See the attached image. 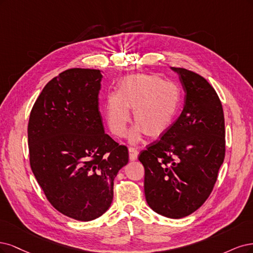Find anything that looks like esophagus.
I'll list each match as a JSON object with an SVG mask.
<instances>
[{
	"mask_svg": "<svg viewBox=\"0 0 253 253\" xmlns=\"http://www.w3.org/2000/svg\"><path fill=\"white\" fill-rule=\"evenodd\" d=\"M129 159L131 161H135L138 156V150L135 147H129Z\"/></svg>",
	"mask_w": 253,
	"mask_h": 253,
	"instance_id": "esophagus-1",
	"label": "esophagus"
}]
</instances>
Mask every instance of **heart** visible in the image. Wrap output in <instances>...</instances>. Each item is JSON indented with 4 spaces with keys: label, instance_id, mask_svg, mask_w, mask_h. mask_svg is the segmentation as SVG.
<instances>
[{
    "label": "heart",
    "instance_id": "obj_1",
    "mask_svg": "<svg viewBox=\"0 0 253 253\" xmlns=\"http://www.w3.org/2000/svg\"><path fill=\"white\" fill-rule=\"evenodd\" d=\"M182 105L181 89L171 81H163L154 75H130L122 79L118 92L105 99L104 112L111 131L124 136L130 120V111L136 125L131 130L132 142L144 132L159 135L171 126Z\"/></svg>",
    "mask_w": 253,
    "mask_h": 253
}]
</instances>
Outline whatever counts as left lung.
<instances>
[{"label":"left lung","instance_id":"obj_1","mask_svg":"<svg viewBox=\"0 0 253 253\" xmlns=\"http://www.w3.org/2000/svg\"><path fill=\"white\" fill-rule=\"evenodd\" d=\"M185 91L181 116L158 141L141 151L149 207L181 218L208 199L225 158V120L213 87L198 73L171 67Z\"/></svg>","mask_w":253,"mask_h":253}]
</instances>
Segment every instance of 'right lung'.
I'll use <instances>...</instances> for the list:
<instances>
[{
    "label": "right lung",
    "instance_id": "1",
    "mask_svg": "<svg viewBox=\"0 0 253 253\" xmlns=\"http://www.w3.org/2000/svg\"><path fill=\"white\" fill-rule=\"evenodd\" d=\"M102 73L72 68L43 88L28 123L29 161L47 200L64 215L88 222L108 210L113 180L128 149L105 133Z\"/></svg>",
    "mask_w": 253,
    "mask_h": 253
}]
</instances>
